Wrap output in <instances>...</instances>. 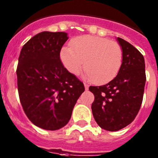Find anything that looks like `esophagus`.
<instances>
[{
	"instance_id": "obj_1",
	"label": "esophagus",
	"mask_w": 158,
	"mask_h": 158,
	"mask_svg": "<svg viewBox=\"0 0 158 158\" xmlns=\"http://www.w3.org/2000/svg\"><path fill=\"white\" fill-rule=\"evenodd\" d=\"M84 85H85V90H89V85H88V84H86V83L84 84Z\"/></svg>"
}]
</instances>
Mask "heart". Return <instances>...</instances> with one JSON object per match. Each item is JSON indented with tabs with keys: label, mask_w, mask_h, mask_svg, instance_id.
Instances as JSON below:
<instances>
[{
	"label": "heart",
	"mask_w": 158,
	"mask_h": 158,
	"mask_svg": "<svg viewBox=\"0 0 158 158\" xmlns=\"http://www.w3.org/2000/svg\"><path fill=\"white\" fill-rule=\"evenodd\" d=\"M60 59L72 74L77 75L85 64L87 79L96 84H105L119 72L122 64V50L118 43L106 38L84 35L73 39L70 48H63Z\"/></svg>",
	"instance_id": "b5f03b06"
}]
</instances>
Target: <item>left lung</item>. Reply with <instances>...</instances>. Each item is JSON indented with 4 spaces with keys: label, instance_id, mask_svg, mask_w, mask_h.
<instances>
[{
    "label": "left lung",
    "instance_id": "obj_1",
    "mask_svg": "<svg viewBox=\"0 0 158 158\" xmlns=\"http://www.w3.org/2000/svg\"><path fill=\"white\" fill-rule=\"evenodd\" d=\"M122 49V64L108 84L90 86L95 99L92 110L99 127L116 131L131 124L141 107L146 83L143 55L128 41L118 37Z\"/></svg>",
    "mask_w": 158,
    "mask_h": 158
}]
</instances>
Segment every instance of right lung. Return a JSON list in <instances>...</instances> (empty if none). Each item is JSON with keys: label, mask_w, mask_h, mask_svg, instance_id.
I'll return each mask as SVG.
<instances>
[{"label": "right lung", "mask_w": 158, "mask_h": 158, "mask_svg": "<svg viewBox=\"0 0 158 158\" xmlns=\"http://www.w3.org/2000/svg\"><path fill=\"white\" fill-rule=\"evenodd\" d=\"M65 32L44 31L24 45L17 66V85L26 115L36 126L58 130L69 122L84 84L60 60Z\"/></svg>", "instance_id": "obj_1"}]
</instances>
